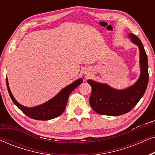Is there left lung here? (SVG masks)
Wrapping results in <instances>:
<instances>
[{
  "label": "left lung",
  "instance_id": "8db88e82",
  "mask_svg": "<svg viewBox=\"0 0 155 155\" xmlns=\"http://www.w3.org/2000/svg\"><path fill=\"white\" fill-rule=\"evenodd\" d=\"M129 37L133 43L139 46L140 76L134 85L124 90H116L106 84L87 80L92 87L90 106L97 114L116 116L128 113L145 94L149 80L147 56L140 39L133 34H130Z\"/></svg>",
  "mask_w": 155,
  "mask_h": 155
}]
</instances>
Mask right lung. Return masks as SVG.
Listing matches in <instances>:
<instances>
[{
	"mask_svg": "<svg viewBox=\"0 0 155 155\" xmlns=\"http://www.w3.org/2000/svg\"><path fill=\"white\" fill-rule=\"evenodd\" d=\"M82 81H83V80L81 78L77 80L70 85L65 87L63 90H61L56 97L47 102L43 104L32 108H27L19 104L14 98V97L12 96L9 85H8V79L6 78V84H7L8 92H9L10 97L13 103L28 117L32 118V119L39 120L53 119V118H55L61 115L63 112L64 111L65 107H66L67 101L70 94L78 86H79Z\"/></svg>",
	"mask_w": 155,
	"mask_h": 155,
	"instance_id": "1",
	"label": "right lung"
}]
</instances>
